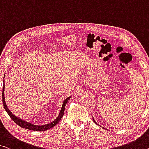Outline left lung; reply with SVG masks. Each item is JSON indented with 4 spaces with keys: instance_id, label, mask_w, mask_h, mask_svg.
<instances>
[{
    "instance_id": "1",
    "label": "left lung",
    "mask_w": 149,
    "mask_h": 149,
    "mask_svg": "<svg viewBox=\"0 0 149 149\" xmlns=\"http://www.w3.org/2000/svg\"><path fill=\"white\" fill-rule=\"evenodd\" d=\"M93 121H94V122H95V123H96V124H97V123H96L95 122V119H94V118H93ZM98 125V124H97ZM100 126V125H99ZM102 128H104V127H102Z\"/></svg>"
}]
</instances>
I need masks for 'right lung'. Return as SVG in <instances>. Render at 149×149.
Here are the masks:
<instances>
[{
	"label": "right lung",
	"mask_w": 149,
	"mask_h": 149,
	"mask_svg": "<svg viewBox=\"0 0 149 149\" xmlns=\"http://www.w3.org/2000/svg\"><path fill=\"white\" fill-rule=\"evenodd\" d=\"M4 81H3V95H2V97H3V106L4 110L6 111V113H8L9 116L11 118L14 122H15L16 124H17L19 126H20V127L22 128H24V129H27L29 130H36V131H44V130H48L51 129V128L54 127V126L56 125L58 123H59V121L61 120L62 117H63L64 115V112H65V106L67 104V102L69 100V99L71 97H69L66 98V99L64 100L63 105H62V108L59 113L58 116H57L56 118L54 121H52V123H49L47 125H33L32 123H30L29 122H26V121H24V120L21 119L17 116H16L15 115H14V114L13 113H11L10 111V110L8 109L7 106H6V104L5 102V100H4Z\"/></svg>",
	"instance_id": "obj_1"
}]
</instances>
